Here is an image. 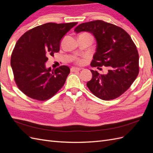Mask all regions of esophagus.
Returning a JSON list of instances; mask_svg holds the SVG:
<instances>
[{"label":"esophagus","mask_w":153,"mask_h":153,"mask_svg":"<svg viewBox=\"0 0 153 153\" xmlns=\"http://www.w3.org/2000/svg\"><path fill=\"white\" fill-rule=\"evenodd\" d=\"M81 70L80 68H71V72H76V71H79Z\"/></svg>","instance_id":"obj_1"}]
</instances>
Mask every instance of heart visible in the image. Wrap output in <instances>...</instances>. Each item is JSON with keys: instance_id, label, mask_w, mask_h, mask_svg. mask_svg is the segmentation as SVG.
I'll list each match as a JSON object with an SVG mask.
<instances>
[{"instance_id": "b5f03b06", "label": "heart", "mask_w": 153, "mask_h": 153, "mask_svg": "<svg viewBox=\"0 0 153 153\" xmlns=\"http://www.w3.org/2000/svg\"><path fill=\"white\" fill-rule=\"evenodd\" d=\"M75 62L78 64H82L84 63V60L83 59H81V58H76Z\"/></svg>"}]
</instances>
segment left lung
Wrapping results in <instances>:
<instances>
[{"mask_svg": "<svg viewBox=\"0 0 153 153\" xmlns=\"http://www.w3.org/2000/svg\"><path fill=\"white\" fill-rule=\"evenodd\" d=\"M75 31L89 32L95 37L96 52L91 66L109 68L106 75L91 71L92 78L87 83L90 91L103 100H114L122 95L139 73V56L130 36L121 27L103 20L83 23Z\"/></svg>", "mask_w": 153, "mask_h": 153, "instance_id": "left-lung-1", "label": "left lung"}]
</instances>
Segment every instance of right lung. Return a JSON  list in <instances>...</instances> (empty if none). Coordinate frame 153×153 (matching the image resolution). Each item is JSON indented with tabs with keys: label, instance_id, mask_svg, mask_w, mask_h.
<instances>
[{
	"label": "right lung",
	"instance_id": "right-lung-1",
	"mask_svg": "<svg viewBox=\"0 0 153 153\" xmlns=\"http://www.w3.org/2000/svg\"><path fill=\"white\" fill-rule=\"evenodd\" d=\"M77 22L47 23L30 29L16 42L11 57L14 80L23 93L38 101L53 97L65 84L70 69L63 65L45 68L48 56L59 52L63 36Z\"/></svg>",
	"mask_w": 153,
	"mask_h": 153
}]
</instances>
